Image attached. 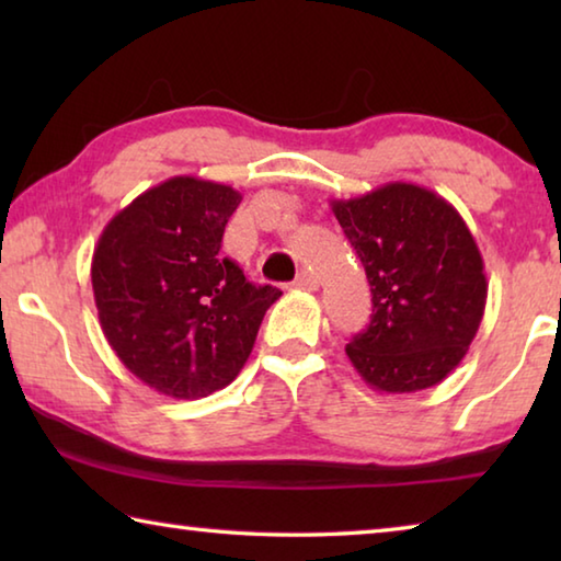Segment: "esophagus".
I'll return each instance as SVG.
<instances>
[{
    "label": "esophagus",
    "mask_w": 561,
    "mask_h": 561,
    "mask_svg": "<svg viewBox=\"0 0 561 561\" xmlns=\"http://www.w3.org/2000/svg\"><path fill=\"white\" fill-rule=\"evenodd\" d=\"M294 287L297 289H307V291H311V289H317L319 287V282H317V277L311 272H299L297 274V279H294Z\"/></svg>",
    "instance_id": "34e87169"
}]
</instances>
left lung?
Wrapping results in <instances>:
<instances>
[{"label":"left lung","mask_w":561,"mask_h":561,"mask_svg":"<svg viewBox=\"0 0 561 561\" xmlns=\"http://www.w3.org/2000/svg\"><path fill=\"white\" fill-rule=\"evenodd\" d=\"M374 294L371 324L346 356L381 393H415L455 371L488 301L485 264L460 213L413 183L331 201Z\"/></svg>","instance_id":"left-lung-1"}]
</instances>
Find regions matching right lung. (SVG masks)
I'll list each match as a JSON object with an SVG mask.
<instances>
[{
	"mask_svg": "<svg viewBox=\"0 0 561 561\" xmlns=\"http://www.w3.org/2000/svg\"><path fill=\"white\" fill-rule=\"evenodd\" d=\"M240 201L230 185L178 175L138 195L99 237L91 284L103 336L158 393L193 401L230 386L282 297L220 257Z\"/></svg>",
	"mask_w": 561,
	"mask_h": 561,
	"instance_id": "right-lung-1",
	"label": "right lung"
}]
</instances>
